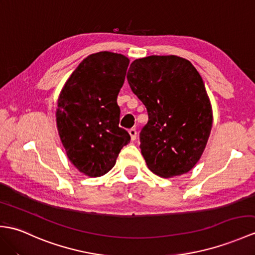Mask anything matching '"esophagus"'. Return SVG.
Returning <instances> with one entry per match:
<instances>
[{"label":"esophagus","mask_w":255,"mask_h":255,"mask_svg":"<svg viewBox=\"0 0 255 255\" xmlns=\"http://www.w3.org/2000/svg\"><path fill=\"white\" fill-rule=\"evenodd\" d=\"M129 134H130V138H131V140L134 141L135 138H137V130H135L134 128L129 129Z\"/></svg>","instance_id":"obj_1"}]
</instances>
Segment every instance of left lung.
<instances>
[{"mask_svg":"<svg viewBox=\"0 0 255 255\" xmlns=\"http://www.w3.org/2000/svg\"><path fill=\"white\" fill-rule=\"evenodd\" d=\"M127 80L149 121L140 131L147 167L161 177L188 173L209 140L213 114L202 77L175 55H152L130 65Z\"/></svg>","mask_w":255,"mask_h":255,"instance_id":"1","label":"left lung"}]
</instances>
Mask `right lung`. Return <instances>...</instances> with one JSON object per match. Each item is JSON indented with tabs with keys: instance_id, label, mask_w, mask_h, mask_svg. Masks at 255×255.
<instances>
[{
	"instance_id": "1",
	"label": "right lung",
	"mask_w": 255,
	"mask_h": 255,
	"mask_svg": "<svg viewBox=\"0 0 255 255\" xmlns=\"http://www.w3.org/2000/svg\"><path fill=\"white\" fill-rule=\"evenodd\" d=\"M129 60L122 54L99 52L82 61L70 75L57 101L56 123L69 161L90 177L114 167L124 145L130 142L120 127L117 96Z\"/></svg>"
}]
</instances>
